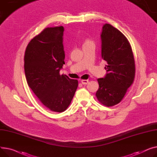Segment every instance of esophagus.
Masks as SVG:
<instances>
[{"instance_id":"obj_1","label":"esophagus","mask_w":157,"mask_h":157,"mask_svg":"<svg viewBox=\"0 0 157 157\" xmlns=\"http://www.w3.org/2000/svg\"><path fill=\"white\" fill-rule=\"evenodd\" d=\"M81 82H82V84L86 85L89 83V80H81Z\"/></svg>"}]
</instances>
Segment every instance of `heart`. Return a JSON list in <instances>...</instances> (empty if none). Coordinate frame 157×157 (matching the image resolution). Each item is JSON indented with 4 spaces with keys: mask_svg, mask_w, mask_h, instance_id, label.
<instances>
[{
    "mask_svg": "<svg viewBox=\"0 0 157 157\" xmlns=\"http://www.w3.org/2000/svg\"><path fill=\"white\" fill-rule=\"evenodd\" d=\"M90 43H93V41H92L90 39H88V38H86L84 40V43H83V45H87L88 44H90Z\"/></svg>",
    "mask_w": 157,
    "mask_h": 157,
    "instance_id": "obj_1",
    "label": "heart"
}]
</instances>
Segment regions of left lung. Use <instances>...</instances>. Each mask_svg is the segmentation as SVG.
Wrapping results in <instances>:
<instances>
[{"label": "left lung", "mask_w": 157, "mask_h": 157, "mask_svg": "<svg viewBox=\"0 0 157 157\" xmlns=\"http://www.w3.org/2000/svg\"><path fill=\"white\" fill-rule=\"evenodd\" d=\"M101 56L107 62V73L98 79L96 98L106 106L117 105L124 98L135 77V61L131 44L126 36L116 28L106 23L103 26Z\"/></svg>", "instance_id": "left-lung-1"}]
</instances>
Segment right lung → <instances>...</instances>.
<instances>
[{
    "instance_id": "1",
    "label": "right lung",
    "mask_w": 157,
    "mask_h": 157,
    "mask_svg": "<svg viewBox=\"0 0 157 157\" xmlns=\"http://www.w3.org/2000/svg\"><path fill=\"white\" fill-rule=\"evenodd\" d=\"M63 26L45 28L28 44L24 57L28 85L40 102L55 112H63L70 105L78 80L60 75L64 64Z\"/></svg>"
}]
</instances>
